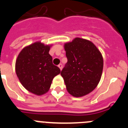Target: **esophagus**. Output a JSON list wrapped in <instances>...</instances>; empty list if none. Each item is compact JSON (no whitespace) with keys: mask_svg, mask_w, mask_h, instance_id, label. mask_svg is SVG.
<instances>
[{"mask_svg":"<svg viewBox=\"0 0 128 128\" xmlns=\"http://www.w3.org/2000/svg\"><path fill=\"white\" fill-rule=\"evenodd\" d=\"M58 67L60 68V70H62V68H63V65H62V63H60V64H59L58 65Z\"/></svg>","mask_w":128,"mask_h":128,"instance_id":"obj_1","label":"esophagus"}]
</instances>
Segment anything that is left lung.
Here are the masks:
<instances>
[{"label":"left lung","mask_w":128,"mask_h":128,"mask_svg":"<svg viewBox=\"0 0 128 128\" xmlns=\"http://www.w3.org/2000/svg\"><path fill=\"white\" fill-rule=\"evenodd\" d=\"M67 63L61 72L66 90L74 97H82L98 86L103 68L102 54L94 44L76 38L65 44Z\"/></svg>","instance_id":"1"}]
</instances>
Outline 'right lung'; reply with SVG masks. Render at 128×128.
Masks as SVG:
<instances>
[{"label":"right lung","instance_id":"obj_1","mask_svg":"<svg viewBox=\"0 0 128 128\" xmlns=\"http://www.w3.org/2000/svg\"><path fill=\"white\" fill-rule=\"evenodd\" d=\"M50 46L36 42L24 48L18 56L15 70L23 86L40 96L48 92L53 78L60 73L48 54Z\"/></svg>","mask_w":128,"mask_h":128}]
</instances>
